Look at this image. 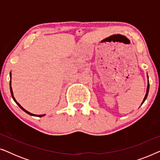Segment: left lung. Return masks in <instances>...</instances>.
<instances>
[{"label": "left lung", "mask_w": 160, "mask_h": 160, "mask_svg": "<svg viewBox=\"0 0 160 160\" xmlns=\"http://www.w3.org/2000/svg\"><path fill=\"white\" fill-rule=\"evenodd\" d=\"M148 89H149V83H148V87H147V90H146V94L145 98H144L143 101V102H142V103H143L144 101H145V100L146 99V98H147V96H148Z\"/></svg>", "instance_id": "8db88e82"}]
</instances>
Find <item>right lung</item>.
<instances>
[{"mask_svg": "<svg viewBox=\"0 0 160 160\" xmlns=\"http://www.w3.org/2000/svg\"><path fill=\"white\" fill-rule=\"evenodd\" d=\"M10 76H11V73H10ZM10 90H11V94H12V98H13V99H14V101H15V102H16V103H17V105H18V106H19V108H20L21 109H22V110H23L24 111H25V112H26V113H28V114H30V115H31V116H36V117H43V116H44V115H36V114H32V113H30V112H28V111H26L25 108H23L22 107V106H20V105H19V104L18 103V102H17L16 101V100H15V99H14V95H13V92H12V87H11V81H10Z\"/></svg>", "mask_w": 160, "mask_h": 160, "instance_id": "add662e5", "label": "right lung"}]
</instances>
